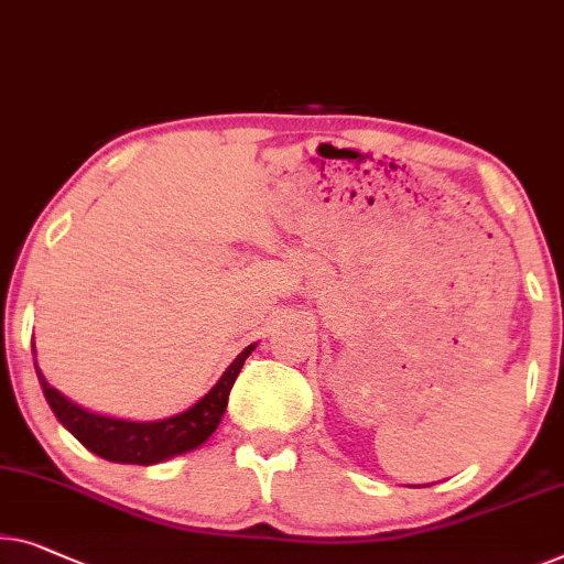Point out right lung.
<instances>
[{
    "label": "right lung",
    "instance_id": "obj_1",
    "mask_svg": "<svg viewBox=\"0 0 564 564\" xmlns=\"http://www.w3.org/2000/svg\"><path fill=\"white\" fill-rule=\"evenodd\" d=\"M256 344H248L238 357L232 359L230 367L225 369L207 394L189 405L182 413L162 417V420H123L90 413V410L75 405L63 392L50 388L45 375L40 372L37 359V380L45 392L47 405L53 408L55 417L61 420L65 431H70L90 453L113 460V464H133V466H154L162 460H170L182 453L199 448L209 435L217 431L220 420L228 408V398L235 380H238L242 362L250 357ZM35 355V347H32Z\"/></svg>",
    "mask_w": 564,
    "mask_h": 564
}]
</instances>
